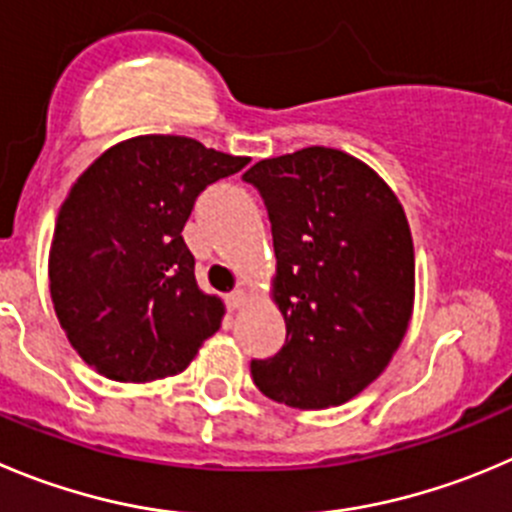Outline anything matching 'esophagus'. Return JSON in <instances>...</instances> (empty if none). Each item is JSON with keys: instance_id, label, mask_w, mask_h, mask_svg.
Wrapping results in <instances>:
<instances>
[{"instance_id": "obj_1", "label": "esophagus", "mask_w": 512, "mask_h": 512, "mask_svg": "<svg viewBox=\"0 0 512 512\" xmlns=\"http://www.w3.org/2000/svg\"><path fill=\"white\" fill-rule=\"evenodd\" d=\"M248 301V291L246 289H233L231 294L226 296V306L231 311H236V309H241L243 304H246Z\"/></svg>"}]
</instances>
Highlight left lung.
<instances>
[{"label":"left lung","mask_w":512,"mask_h":512,"mask_svg":"<svg viewBox=\"0 0 512 512\" xmlns=\"http://www.w3.org/2000/svg\"><path fill=\"white\" fill-rule=\"evenodd\" d=\"M243 180L269 211L286 321L279 354L251 362L253 382L299 410L344 405L384 372L410 326L405 208L367 163L321 145L259 160Z\"/></svg>","instance_id":"1"}]
</instances>
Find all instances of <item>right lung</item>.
Returning a JSON list of instances; mask_svg holds the SVG:
<instances>
[{
  "instance_id": "1",
  "label": "right lung",
  "mask_w": 512,
  "mask_h": 512,
  "mask_svg": "<svg viewBox=\"0 0 512 512\" xmlns=\"http://www.w3.org/2000/svg\"><path fill=\"white\" fill-rule=\"evenodd\" d=\"M246 163L183 135H138L70 188L52 236L50 294L75 352L102 377H173L218 332L223 301L198 289L180 233L201 191Z\"/></svg>"
}]
</instances>
